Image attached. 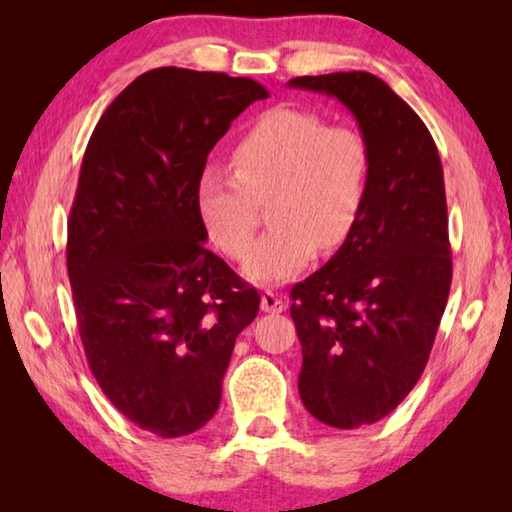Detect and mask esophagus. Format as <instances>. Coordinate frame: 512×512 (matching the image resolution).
Masks as SVG:
<instances>
[{
    "label": "esophagus",
    "mask_w": 512,
    "mask_h": 512,
    "mask_svg": "<svg viewBox=\"0 0 512 512\" xmlns=\"http://www.w3.org/2000/svg\"><path fill=\"white\" fill-rule=\"evenodd\" d=\"M284 309H287V302L282 300V296H277L273 291H264L262 311H268V314H280Z\"/></svg>",
    "instance_id": "obj_1"
}]
</instances>
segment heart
I'll return each instance as SVG.
<instances>
[{
    "instance_id": "b5f03b06",
    "label": "heart",
    "mask_w": 512,
    "mask_h": 512,
    "mask_svg": "<svg viewBox=\"0 0 512 512\" xmlns=\"http://www.w3.org/2000/svg\"><path fill=\"white\" fill-rule=\"evenodd\" d=\"M372 155L359 131L327 126L314 112L280 106L239 137L230 169L205 167L196 183L201 223L216 246L244 257L269 201L272 230L248 251L244 275L259 284L284 282L316 257L343 246L359 221Z\"/></svg>"
}]
</instances>
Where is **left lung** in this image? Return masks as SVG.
Segmentation results:
<instances>
[{
  "mask_svg": "<svg viewBox=\"0 0 512 512\" xmlns=\"http://www.w3.org/2000/svg\"><path fill=\"white\" fill-rule=\"evenodd\" d=\"M348 108L372 155L359 221L329 262L291 289L300 400L336 429L372 424L418 384L452 287L443 164L424 121L368 72L298 76Z\"/></svg>",
  "mask_w": 512,
  "mask_h": 512,
  "instance_id": "8db88e82",
  "label": "left lung"
}]
</instances>
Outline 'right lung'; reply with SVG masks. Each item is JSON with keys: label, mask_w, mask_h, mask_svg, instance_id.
<instances>
[{"label": "right lung", "mask_w": 512, "mask_h": 512, "mask_svg": "<svg viewBox=\"0 0 512 512\" xmlns=\"http://www.w3.org/2000/svg\"><path fill=\"white\" fill-rule=\"evenodd\" d=\"M268 92L253 79L151 69L103 112L67 221L81 343L119 413L162 438L212 418L257 289L207 250L196 183L214 144Z\"/></svg>", "instance_id": "add662e5"}]
</instances>
